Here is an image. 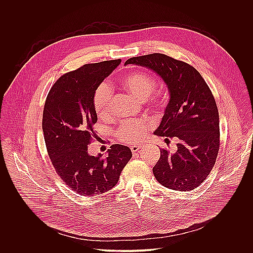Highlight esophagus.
Segmentation results:
<instances>
[{
	"mask_svg": "<svg viewBox=\"0 0 253 253\" xmlns=\"http://www.w3.org/2000/svg\"><path fill=\"white\" fill-rule=\"evenodd\" d=\"M141 148H142V146H140V145H134V146H131V147H130V149H131L132 153H136V152H138Z\"/></svg>",
	"mask_w": 253,
	"mask_h": 253,
	"instance_id": "obj_1",
	"label": "esophagus"
}]
</instances>
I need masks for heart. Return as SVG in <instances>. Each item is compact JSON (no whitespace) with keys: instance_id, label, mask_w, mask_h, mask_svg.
<instances>
[{"instance_id":"heart-1","label":"heart","mask_w":253,"mask_h":253,"mask_svg":"<svg viewBox=\"0 0 253 253\" xmlns=\"http://www.w3.org/2000/svg\"><path fill=\"white\" fill-rule=\"evenodd\" d=\"M122 87L137 97L146 100L157 86L156 80L145 72H134L127 75L121 82ZM112 90L106 84H100L94 90L92 103L98 117L107 118L111 110ZM155 104L161 105L160 99L154 100ZM148 131L147 124L142 120H130L123 122L117 130V137L125 143H138L142 141Z\"/></svg>"}]
</instances>
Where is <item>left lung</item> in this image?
<instances>
[{
    "label": "left lung",
    "mask_w": 253,
    "mask_h": 253,
    "mask_svg": "<svg viewBox=\"0 0 253 253\" xmlns=\"http://www.w3.org/2000/svg\"><path fill=\"white\" fill-rule=\"evenodd\" d=\"M146 67L166 83L169 101L160 126V137L177 138V151L162 149L153 168L157 180L167 188H197L212 170L220 148L219 112L216 100L200 73L189 64L161 53L133 57L125 62Z\"/></svg>",
    "instance_id": "1"
}]
</instances>
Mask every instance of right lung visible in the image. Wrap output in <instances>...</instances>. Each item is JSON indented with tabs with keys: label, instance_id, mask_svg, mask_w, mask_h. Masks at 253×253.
Here are the masks:
<instances>
[{
	"label": "right lung",
	"instance_id": "right-lung-1",
	"mask_svg": "<svg viewBox=\"0 0 253 253\" xmlns=\"http://www.w3.org/2000/svg\"><path fill=\"white\" fill-rule=\"evenodd\" d=\"M121 60L85 64L57 80L43 110L42 130L49 158L56 172L77 194H101L116 185L121 171L132 158L131 150L112 145L107 158L87 153L92 126L97 121L92 97L95 88Z\"/></svg>",
	"mask_w": 253,
	"mask_h": 253
}]
</instances>
